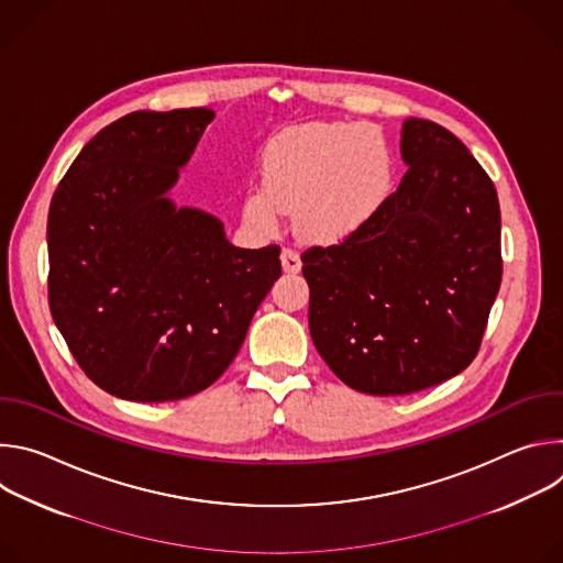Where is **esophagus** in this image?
<instances>
[{"mask_svg": "<svg viewBox=\"0 0 563 563\" xmlns=\"http://www.w3.org/2000/svg\"><path fill=\"white\" fill-rule=\"evenodd\" d=\"M280 263H283V272L285 274H298L300 267H302V261H300L298 252H294V250H283Z\"/></svg>", "mask_w": 563, "mask_h": 563, "instance_id": "esophagus-1", "label": "esophagus"}]
</instances>
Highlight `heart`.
<instances>
[{
	"label": "heart",
	"mask_w": 563,
	"mask_h": 563,
	"mask_svg": "<svg viewBox=\"0 0 563 563\" xmlns=\"http://www.w3.org/2000/svg\"><path fill=\"white\" fill-rule=\"evenodd\" d=\"M394 187V155L369 124L305 122L276 133L261 157V187L243 202L245 220L274 231L294 211L300 238L336 245L356 235Z\"/></svg>",
	"instance_id": "obj_1"
}]
</instances>
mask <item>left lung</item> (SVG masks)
Listing matches in <instances>:
<instances>
[{
  "instance_id": "left-lung-1",
  "label": "left lung",
  "mask_w": 563,
  "mask_h": 563,
  "mask_svg": "<svg viewBox=\"0 0 563 563\" xmlns=\"http://www.w3.org/2000/svg\"><path fill=\"white\" fill-rule=\"evenodd\" d=\"M400 157L404 180L356 235L302 254L318 354L374 396L463 372L501 285L499 198L467 146L437 122L408 118Z\"/></svg>"
}]
</instances>
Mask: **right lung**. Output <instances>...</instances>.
<instances>
[{
	"instance_id": "right-lung-1",
	"label": "right lung",
	"mask_w": 563,
	"mask_h": 563,
	"mask_svg": "<svg viewBox=\"0 0 563 563\" xmlns=\"http://www.w3.org/2000/svg\"><path fill=\"white\" fill-rule=\"evenodd\" d=\"M209 109L135 111L75 157L48 209V305L104 391L165 404L235 358L280 276V247H233L224 224L167 196Z\"/></svg>"
}]
</instances>
